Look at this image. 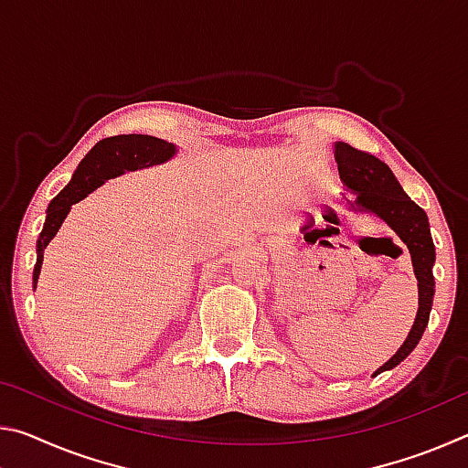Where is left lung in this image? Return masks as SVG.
Wrapping results in <instances>:
<instances>
[{"instance_id":"1","label":"left lung","mask_w":468,"mask_h":468,"mask_svg":"<svg viewBox=\"0 0 468 468\" xmlns=\"http://www.w3.org/2000/svg\"><path fill=\"white\" fill-rule=\"evenodd\" d=\"M335 161L338 165V176L343 186L351 189L353 194H357L355 202H351V208L379 217L400 237V241L410 251L413 271L417 276L419 310L415 324L399 351L382 367L376 369L374 376H378L386 369L396 367L402 359H407L409 353L413 351L423 336L427 322H430L435 292L431 271L435 262V248L425 210L405 194V189L400 187L399 179L394 177V173L386 163L379 161L374 154L353 148L346 142H336L335 144Z\"/></svg>"}]
</instances>
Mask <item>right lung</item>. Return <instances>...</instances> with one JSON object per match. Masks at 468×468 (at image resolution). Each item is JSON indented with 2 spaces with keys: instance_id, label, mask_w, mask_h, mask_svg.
<instances>
[{
  "instance_id": "add662e5",
  "label": "right lung",
  "mask_w": 468,
  "mask_h": 468,
  "mask_svg": "<svg viewBox=\"0 0 468 468\" xmlns=\"http://www.w3.org/2000/svg\"><path fill=\"white\" fill-rule=\"evenodd\" d=\"M176 144L154 136H144V133H122V136H111L97 142L90 153L78 165L72 181L47 206V218L37 241V264L33 272L35 289L43 266V251L53 237L58 235L72 204L80 202L82 197L94 192L111 177L123 176L125 171H136L167 163L169 158L176 156Z\"/></svg>"
}]
</instances>
